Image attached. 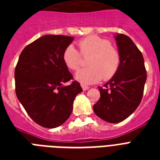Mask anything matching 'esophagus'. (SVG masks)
<instances>
[{"instance_id": "esophagus-1", "label": "esophagus", "mask_w": 160, "mask_h": 160, "mask_svg": "<svg viewBox=\"0 0 160 160\" xmlns=\"http://www.w3.org/2000/svg\"><path fill=\"white\" fill-rule=\"evenodd\" d=\"M81 87H82V89H83V90H89V89H90V87H89V86H86V85H81Z\"/></svg>"}]
</instances>
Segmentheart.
Segmentation results:
<instances>
[{"instance_id":"b5f03b06","label":"heart","mask_w":160,"mask_h":160,"mask_svg":"<svg viewBox=\"0 0 160 160\" xmlns=\"http://www.w3.org/2000/svg\"><path fill=\"white\" fill-rule=\"evenodd\" d=\"M80 53L73 45L69 46L63 52V60L69 69L78 70L82 64L83 56H89V67L75 73V79L85 85H90L101 79L108 80L118 71L120 65V55L117 49L111 46L107 39L97 36H90L79 41Z\"/></svg>"}]
</instances>
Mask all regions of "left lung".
<instances>
[{
  "label": "left lung",
  "instance_id": "1",
  "mask_svg": "<svg viewBox=\"0 0 160 160\" xmlns=\"http://www.w3.org/2000/svg\"><path fill=\"white\" fill-rule=\"evenodd\" d=\"M120 55V65L116 74L99 86L100 98L93 109L97 116L109 123L127 119L141 102L147 74L144 57L129 36H114Z\"/></svg>",
  "mask_w": 160,
  "mask_h": 160
}]
</instances>
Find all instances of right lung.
I'll return each mask as SVG.
<instances>
[{"label":"right lung","instance_id":"obj_1","mask_svg":"<svg viewBox=\"0 0 160 160\" xmlns=\"http://www.w3.org/2000/svg\"><path fill=\"white\" fill-rule=\"evenodd\" d=\"M72 36L46 35L26 46L15 70L16 94L36 124L53 129L70 117L75 96L83 91L63 60Z\"/></svg>","mask_w":160,"mask_h":160}]
</instances>
